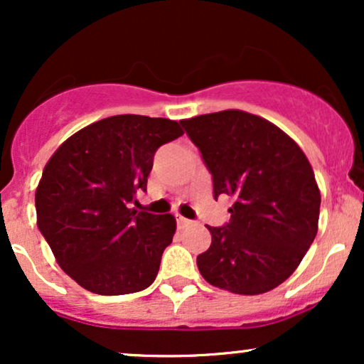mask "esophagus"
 <instances>
[{
  "label": "esophagus",
  "mask_w": 364,
  "mask_h": 364,
  "mask_svg": "<svg viewBox=\"0 0 364 364\" xmlns=\"http://www.w3.org/2000/svg\"><path fill=\"white\" fill-rule=\"evenodd\" d=\"M191 224H193V223H191V220L185 219V217H178V228H179V229L188 228V225H191Z\"/></svg>",
  "instance_id": "obj_1"
}]
</instances>
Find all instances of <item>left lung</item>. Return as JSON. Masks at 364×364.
Here are the masks:
<instances>
[{
    "label": "left lung",
    "instance_id": "left-lung-1",
    "mask_svg": "<svg viewBox=\"0 0 364 364\" xmlns=\"http://www.w3.org/2000/svg\"><path fill=\"white\" fill-rule=\"evenodd\" d=\"M214 181V198L235 200L231 219L207 229L196 257L208 284L235 294L272 291L298 269L316 231L320 190L311 164L289 135L240 109L183 119Z\"/></svg>",
    "mask_w": 364,
    "mask_h": 364
}]
</instances>
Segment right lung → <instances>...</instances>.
I'll return each mask as SVG.
<instances>
[{
	"label": "right lung",
	"mask_w": 364,
	"mask_h": 364,
	"mask_svg": "<svg viewBox=\"0 0 364 364\" xmlns=\"http://www.w3.org/2000/svg\"><path fill=\"white\" fill-rule=\"evenodd\" d=\"M181 135L178 121L118 114L82 128L48 161L36 190L37 228L83 289L118 296L156 281L176 219L129 203L147 190L156 150Z\"/></svg>",
	"instance_id": "obj_1"
}]
</instances>
